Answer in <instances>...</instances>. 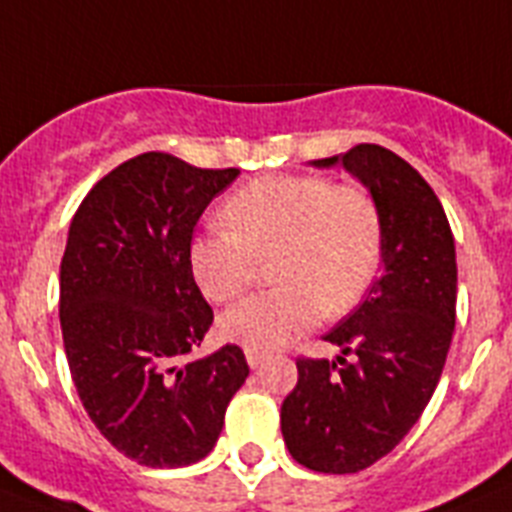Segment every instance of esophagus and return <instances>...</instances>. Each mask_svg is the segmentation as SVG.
Instances as JSON below:
<instances>
[{
    "mask_svg": "<svg viewBox=\"0 0 512 512\" xmlns=\"http://www.w3.org/2000/svg\"><path fill=\"white\" fill-rule=\"evenodd\" d=\"M266 353L264 350H253V348H246V361H248V366H251V369H259L261 363L266 361Z\"/></svg>",
    "mask_w": 512,
    "mask_h": 512,
    "instance_id": "obj_1",
    "label": "esophagus"
}]
</instances>
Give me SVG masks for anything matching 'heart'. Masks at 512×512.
I'll use <instances>...</instances> for the list:
<instances>
[{"mask_svg":"<svg viewBox=\"0 0 512 512\" xmlns=\"http://www.w3.org/2000/svg\"><path fill=\"white\" fill-rule=\"evenodd\" d=\"M222 225L190 246V269L206 298H238L259 256H277L280 287L232 306L219 329L253 350H277L306 335L322 314H342L369 290L382 259V219L358 185L324 177L272 175L235 190Z\"/></svg>","mask_w":512,"mask_h":512,"instance_id":"1","label":"heart"}]
</instances>
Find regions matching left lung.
Listing matches in <instances>:
<instances>
[{
    "instance_id": "left-lung-1",
    "label": "left lung",
    "mask_w": 512,
    "mask_h": 512,
    "mask_svg": "<svg viewBox=\"0 0 512 512\" xmlns=\"http://www.w3.org/2000/svg\"><path fill=\"white\" fill-rule=\"evenodd\" d=\"M337 164L379 209L382 277L324 335L340 348L335 361L298 358V384L280 416L301 466L358 474L400 445L437 390L455 332L458 264L445 209L405 159L361 143L311 167Z\"/></svg>"
}]
</instances>
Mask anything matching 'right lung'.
<instances>
[{"instance_id":"right-lung-1","label":"right lung","mask_w":512,"mask_h":512,"mask_svg":"<svg viewBox=\"0 0 512 512\" xmlns=\"http://www.w3.org/2000/svg\"><path fill=\"white\" fill-rule=\"evenodd\" d=\"M238 175L149 151L101 177L67 232L59 324L75 390L107 442L141 466L206 458L248 377L238 345L188 361L214 322L190 238Z\"/></svg>"}]
</instances>
